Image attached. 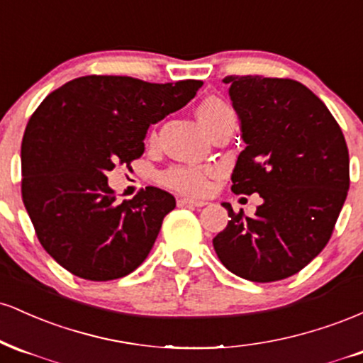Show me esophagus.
Returning a JSON list of instances; mask_svg holds the SVG:
<instances>
[{
  "label": "esophagus",
  "mask_w": 363,
  "mask_h": 363,
  "mask_svg": "<svg viewBox=\"0 0 363 363\" xmlns=\"http://www.w3.org/2000/svg\"><path fill=\"white\" fill-rule=\"evenodd\" d=\"M179 206H194V208H201L205 206V201H198V199H191V198H181L177 199Z\"/></svg>",
  "instance_id": "34e87169"
}]
</instances>
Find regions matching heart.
Instances as JSON below:
<instances>
[{"label": "heart", "mask_w": 363, "mask_h": 363, "mask_svg": "<svg viewBox=\"0 0 363 363\" xmlns=\"http://www.w3.org/2000/svg\"><path fill=\"white\" fill-rule=\"evenodd\" d=\"M196 116L201 126L211 133L223 121L235 118V112L220 97H206L196 107ZM215 174L213 169L193 167V165H174L158 174V182L169 189L187 196H201L210 189V179Z\"/></svg>", "instance_id": "b5f03b06"}]
</instances>
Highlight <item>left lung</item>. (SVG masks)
Instances as JSON below:
<instances>
[{"instance_id": "1", "label": "left lung", "mask_w": 363, "mask_h": 363, "mask_svg": "<svg viewBox=\"0 0 363 363\" xmlns=\"http://www.w3.org/2000/svg\"><path fill=\"white\" fill-rule=\"evenodd\" d=\"M240 118L245 148L232 174L235 194L259 193L254 216L228 203L213 239L228 272L256 283L298 273L326 247L350 187L340 124L301 82L259 74L223 78Z\"/></svg>"}]
</instances>
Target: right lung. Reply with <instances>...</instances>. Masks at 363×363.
<instances>
[{
  "instance_id": "obj_1",
  "label": "right lung",
  "mask_w": 363,
  "mask_h": 363,
  "mask_svg": "<svg viewBox=\"0 0 363 363\" xmlns=\"http://www.w3.org/2000/svg\"><path fill=\"white\" fill-rule=\"evenodd\" d=\"M201 85L89 74L40 102L22 140V199L57 264L107 281L147 259L176 198L148 186L116 203L106 174L143 155L150 124L184 107Z\"/></svg>"
}]
</instances>
